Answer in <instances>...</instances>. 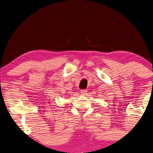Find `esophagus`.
Wrapping results in <instances>:
<instances>
[{
  "mask_svg": "<svg viewBox=\"0 0 153 153\" xmlns=\"http://www.w3.org/2000/svg\"><path fill=\"white\" fill-rule=\"evenodd\" d=\"M86 92H87V90H81V94H86Z\"/></svg>",
  "mask_w": 153,
  "mask_h": 153,
  "instance_id": "1",
  "label": "esophagus"
}]
</instances>
